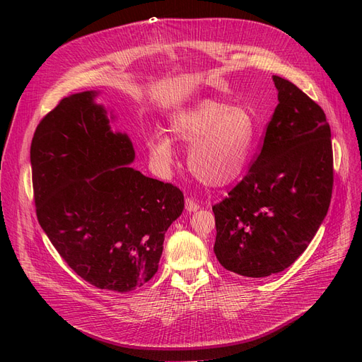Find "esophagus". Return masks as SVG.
I'll use <instances>...</instances> for the list:
<instances>
[{
  "label": "esophagus",
  "mask_w": 362,
  "mask_h": 362,
  "mask_svg": "<svg viewBox=\"0 0 362 362\" xmlns=\"http://www.w3.org/2000/svg\"><path fill=\"white\" fill-rule=\"evenodd\" d=\"M185 210H187L189 213H194L199 210V204L193 201L192 198H185Z\"/></svg>",
  "instance_id": "obj_1"
}]
</instances>
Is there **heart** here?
Returning a JSON list of instances; mask_svg holds the SVG:
<instances>
[{"label":"heart","instance_id":"1","mask_svg":"<svg viewBox=\"0 0 362 362\" xmlns=\"http://www.w3.org/2000/svg\"><path fill=\"white\" fill-rule=\"evenodd\" d=\"M175 140L189 149L192 173L208 187H225L242 177L255 145L257 125L245 107L217 100H202L173 113L169 119ZM149 156L157 166L173 163L175 148L169 136L146 139Z\"/></svg>","mask_w":362,"mask_h":362}]
</instances>
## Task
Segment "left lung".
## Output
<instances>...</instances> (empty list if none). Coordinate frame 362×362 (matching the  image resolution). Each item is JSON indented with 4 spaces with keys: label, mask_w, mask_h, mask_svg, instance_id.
<instances>
[{
    "label": "left lung",
    "mask_w": 362,
    "mask_h": 362,
    "mask_svg": "<svg viewBox=\"0 0 362 362\" xmlns=\"http://www.w3.org/2000/svg\"><path fill=\"white\" fill-rule=\"evenodd\" d=\"M278 105L246 177L213 206L214 254L246 278L290 267L331 204L334 157L325 112L298 86L273 75Z\"/></svg>",
    "instance_id": "obj_1"
}]
</instances>
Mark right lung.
<instances>
[{"label":"right lung","instance_id":"right-lung-1","mask_svg":"<svg viewBox=\"0 0 362 362\" xmlns=\"http://www.w3.org/2000/svg\"><path fill=\"white\" fill-rule=\"evenodd\" d=\"M96 95L63 98L40 120L30 149L33 192L42 229L76 275L127 293L156 275L184 194L129 166L133 144L113 133Z\"/></svg>","mask_w":362,"mask_h":362}]
</instances>
